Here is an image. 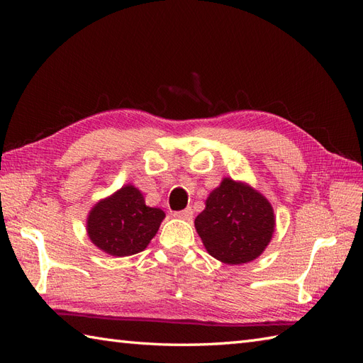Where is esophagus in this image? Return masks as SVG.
<instances>
[{
  "label": "esophagus",
  "mask_w": 363,
  "mask_h": 363,
  "mask_svg": "<svg viewBox=\"0 0 363 363\" xmlns=\"http://www.w3.org/2000/svg\"><path fill=\"white\" fill-rule=\"evenodd\" d=\"M192 215H194V212H192V208H191V207L184 208V211H180V212H175V213H174V216H175V218L184 219V221H191V219H192Z\"/></svg>",
  "instance_id": "1"
}]
</instances>
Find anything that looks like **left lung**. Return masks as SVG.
Instances as JSON below:
<instances>
[{
	"mask_svg": "<svg viewBox=\"0 0 363 363\" xmlns=\"http://www.w3.org/2000/svg\"><path fill=\"white\" fill-rule=\"evenodd\" d=\"M194 224L208 255L227 265H242L269 245L276 215L267 196L251 184L224 177Z\"/></svg>",
	"mask_w": 363,
	"mask_h": 363,
	"instance_id": "8db88e82",
	"label": "left lung"
}]
</instances>
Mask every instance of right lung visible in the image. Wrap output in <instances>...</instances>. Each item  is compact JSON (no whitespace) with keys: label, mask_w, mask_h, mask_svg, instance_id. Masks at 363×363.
Wrapping results in <instances>:
<instances>
[{"label":"right lung","mask_w":363,"mask_h":363,"mask_svg":"<svg viewBox=\"0 0 363 363\" xmlns=\"http://www.w3.org/2000/svg\"><path fill=\"white\" fill-rule=\"evenodd\" d=\"M163 218L162 208L147 206L144 194L128 183L95 203L87 213L86 232L106 255L127 257L148 247Z\"/></svg>","instance_id":"right-lung-1"}]
</instances>
